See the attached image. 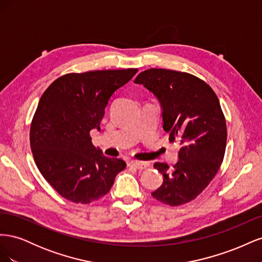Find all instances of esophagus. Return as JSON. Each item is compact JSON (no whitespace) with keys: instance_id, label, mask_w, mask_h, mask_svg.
Here are the masks:
<instances>
[{"instance_id":"obj_1","label":"esophagus","mask_w":262,"mask_h":262,"mask_svg":"<svg viewBox=\"0 0 262 262\" xmlns=\"http://www.w3.org/2000/svg\"><path fill=\"white\" fill-rule=\"evenodd\" d=\"M130 166H133L138 169H144L146 167H148V163L147 162H140V161H131L129 162Z\"/></svg>"}]
</instances>
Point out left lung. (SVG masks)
Instances as JSON below:
<instances>
[{
  "label": "left lung",
  "instance_id": "left-lung-1",
  "mask_svg": "<svg viewBox=\"0 0 262 262\" xmlns=\"http://www.w3.org/2000/svg\"><path fill=\"white\" fill-rule=\"evenodd\" d=\"M153 93L162 108L163 129L169 142L181 147L170 169L155 163L163 184L152 195L165 204L180 205L193 200L208 187L223 162L226 122L219 98L211 87L191 74L149 69L134 80Z\"/></svg>",
  "mask_w": 262,
  "mask_h": 262
}]
</instances>
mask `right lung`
Segmentation results:
<instances>
[{
	"instance_id": "right-lung-1",
	"label": "right lung",
	"mask_w": 262,
	"mask_h": 262,
	"mask_svg": "<svg viewBox=\"0 0 262 262\" xmlns=\"http://www.w3.org/2000/svg\"><path fill=\"white\" fill-rule=\"evenodd\" d=\"M138 69L71 73L55 80L39 100L30 125V147L39 171L66 199L87 204L100 199L125 168L92 143L114 93Z\"/></svg>"
}]
</instances>
